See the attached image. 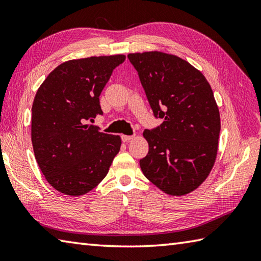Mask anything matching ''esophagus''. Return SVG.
Returning a JSON list of instances; mask_svg holds the SVG:
<instances>
[{"mask_svg":"<svg viewBox=\"0 0 261 261\" xmlns=\"http://www.w3.org/2000/svg\"><path fill=\"white\" fill-rule=\"evenodd\" d=\"M134 138H135V136H125V135L121 136V139H122V141H123V142H126V141H129L131 139H134Z\"/></svg>","mask_w":261,"mask_h":261,"instance_id":"1","label":"esophagus"}]
</instances>
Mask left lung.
Wrapping results in <instances>:
<instances>
[{"label":"left lung","instance_id":"obj_1","mask_svg":"<svg viewBox=\"0 0 261 261\" xmlns=\"http://www.w3.org/2000/svg\"><path fill=\"white\" fill-rule=\"evenodd\" d=\"M138 71L159 126L143 131L148 154L143 175L173 196L193 192L206 179L218 153L220 112L204 75L175 55H127Z\"/></svg>","mask_w":261,"mask_h":261}]
</instances>
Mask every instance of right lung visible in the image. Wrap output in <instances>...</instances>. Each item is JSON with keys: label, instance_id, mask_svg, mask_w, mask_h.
<instances>
[{"label": "right lung", "instance_id": "obj_1", "mask_svg": "<svg viewBox=\"0 0 261 261\" xmlns=\"http://www.w3.org/2000/svg\"><path fill=\"white\" fill-rule=\"evenodd\" d=\"M124 55L60 64L38 88L31 140L37 163L55 190L70 196L92 191L109 173L121 138L86 124L103 114L99 95Z\"/></svg>", "mask_w": 261, "mask_h": 261}]
</instances>
